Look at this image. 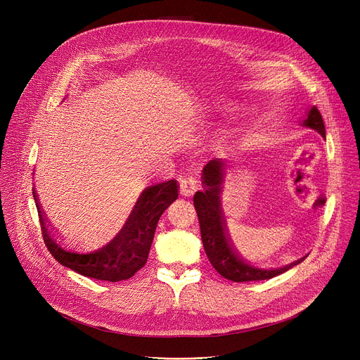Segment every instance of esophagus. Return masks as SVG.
Returning a JSON list of instances; mask_svg holds the SVG:
<instances>
[{"instance_id":"34e87169","label":"esophagus","mask_w":360,"mask_h":360,"mask_svg":"<svg viewBox=\"0 0 360 360\" xmlns=\"http://www.w3.org/2000/svg\"><path fill=\"white\" fill-rule=\"evenodd\" d=\"M197 179L191 175H185L179 178V191L182 197H191L197 191Z\"/></svg>"}]
</instances>
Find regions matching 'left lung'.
<instances>
[{
	"mask_svg": "<svg viewBox=\"0 0 360 360\" xmlns=\"http://www.w3.org/2000/svg\"><path fill=\"white\" fill-rule=\"evenodd\" d=\"M304 127L312 128L321 136L326 137V125L321 117L319 110L312 106L308 110V117L305 118ZM224 175V163L221 159H213L207 163L202 169V191H197L194 195V207L197 210L201 240L205 250L207 258L212 266L217 270L220 276L232 281H255L267 280L276 277L281 273L290 270L297 266L299 262L305 259L299 258L297 261L288 264L280 269H258L245 261L235 250L226 231V224L223 219V212L220 205L221 184Z\"/></svg>",
	"mask_w": 360,
	"mask_h": 360,
	"instance_id": "8db88e82",
	"label": "left lung"
}]
</instances>
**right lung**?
Returning a JSON list of instances; mask_svg holds the SVG:
<instances>
[{
	"label": "right lung",
	"instance_id": "add662e5",
	"mask_svg": "<svg viewBox=\"0 0 360 360\" xmlns=\"http://www.w3.org/2000/svg\"><path fill=\"white\" fill-rule=\"evenodd\" d=\"M44 242L51 255L63 266L86 277L121 281L134 276L147 262L156 226L167 207L178 198L175 179L147 186L139 197L120 233L103 247L80 250L65 243L49 229L48 220L33 190Z\"/></svg>",
	"mask_w": 360,
	"mask_h": 360
}]
</instances>
